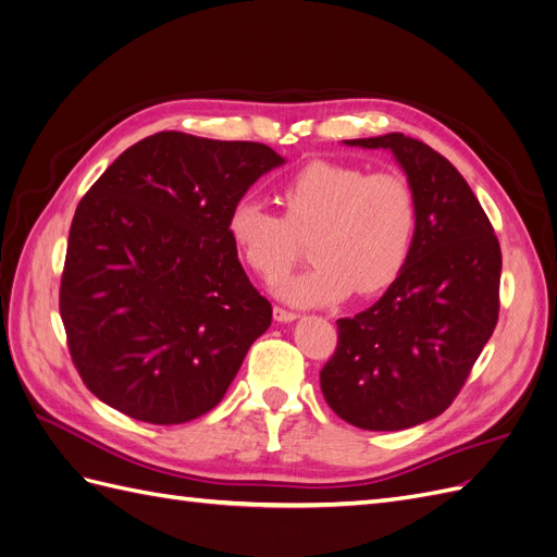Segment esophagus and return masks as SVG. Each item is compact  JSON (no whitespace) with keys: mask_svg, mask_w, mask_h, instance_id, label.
<instances>
[{"mask_svg":"<svg viewBox=\"0 0 557 557\" xmlns=\"http://www.w3.org/2000/svg\"><path fill=\"white\" fill-rule=\"evenodd\" d=\"M297 313L295 311H288L283 307H274V320H278V323H290V320H295Z\"/></svg>","mask_w":557,"mask_h":557,"instance_id":"34e87169","label":"esophagus"}]
</instances>
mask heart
<instances>
[{
  "label": "heart",
  "mask_w": 557,
  "mask_h": 557,
  "mask_svg": "<svg viewBox=\"0 0 557 557\" xmlns=\"http://www.w3.org/2000/svg\"><path fill=\"white\" fill-rule=\"evenodd\" d=\"M283 215L252 199L230 209L227 234L239 258L260 278H278L311 239V267L276 283V295L297 307H325L356 290L383 293L407 267L418 199L397 172H364L356 164L313 160L278 188Z\"/></svg>",
  "instance_id": "obj_1"
}]
</instances>
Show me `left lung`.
Returning a JSON list of instances; mask_svg holds the SVG:
<instances>
[{"instance_id": "left-lung-1", "label": "left lung", "mask_w": 557, "mask_h": 557, "mask_svg": "<svg viewBox=\"0 0 557 557\" xmlns=\"http://www.w3.org/2000/svg\"><path fill=\"white\" fill-rule=\"evenodd\" d=\"M346 144L393 150L418 199V232L376 305L336 320L320 391L350 425L407 430L450 407L491 339L502 250L476 195L434 148L401 132Z\"/></svg>"}]
</instances>
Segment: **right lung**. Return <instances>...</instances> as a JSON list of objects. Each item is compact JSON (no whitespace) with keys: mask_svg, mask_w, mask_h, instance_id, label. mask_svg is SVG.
Listing matches in <instances>:
<instances>
[{"mask_svg":"<svg viewBox=\"0 0 557 557\" xmlns=\"http://www.w3.org/2000/svg\"><path fill=\"white\" fill-rule=\"evenodd\" d=\"M278 164L264 144L158 132L83 195L60 315L95 397L153 425L188 423L223 399L250 344L272 325L227 215Z\"/></svg>","mask_w":557,"mask_h":557,"instance_id":"1","label":"right lung"}]
</instances>
